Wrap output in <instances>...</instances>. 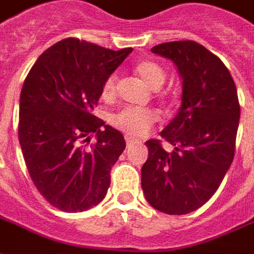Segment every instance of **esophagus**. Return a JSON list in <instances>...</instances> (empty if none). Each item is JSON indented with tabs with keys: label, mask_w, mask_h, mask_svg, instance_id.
Returning a JSON list of instances; mask_svg holds the SVG:
<instances>
[{
	"label": "esophagus",
	"mask_w": 254,
	"mask_h": 254,
	"mask_svg": "<svg viewBox=\"0 0 254 254\" xmlns=\"http://www.w3.org/2000/svg\"><path fill=\"white\" fill-rule=\"evenodd\" d=\"M125 140H127V147H132V145H134V144H138V141H136V140H133V138H130L129 136H127L125 137Z\"/></svg>",
	"instance_id": "esophagus-1"
}]
</instances>
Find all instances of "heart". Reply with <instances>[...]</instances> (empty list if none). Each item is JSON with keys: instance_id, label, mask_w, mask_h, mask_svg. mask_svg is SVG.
Segmentation results:
<instances>
[{"instance_id": "obj_1", "label": "heart", "mask_w": 254, "mask_h": 254, "mask_svg": "<svg viewBox=\"0 0 254 254\" xmlns=\"http://www.w3.org/2000/svg\"><path fill=\"white\" fill-rule=\"evenodd\" d=\"M134 70L144 83L151 88L159 89L166 80L163 67L154 61H140ZM116 95V76L111 74L102 85V98L110 100ZM158 121V113L148 107H124L111 116V125L120 129L127 136L140 138L145 136Z\"/></svg>"}]
</instances>
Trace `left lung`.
<instances>
[{
  "mask_svg": "<svg viewBox=\"0 0 254 254\" xmlns=\"http://www.w3.org/2000/svg\"><path fill=\"white\" fill-rule=\"evenodd\" d=\"M151 52L176 64L182 98L177 116L160 132L173 151L156 138L145 143L141 188L155 209L185 215L213 196L233 163L240 102L229 69L197 42H167Z\"/></svg>",
  "mask_w": 254,
  "mask_h": 254,
  "instance_id": "left-lung-1",
  "label": "left lung"
}]
</instances>
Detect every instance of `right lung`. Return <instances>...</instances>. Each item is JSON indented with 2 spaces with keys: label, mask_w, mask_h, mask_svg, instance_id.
I'll use <instances>...</instances> for the list:
<instances>
[{
  "label": "right lung",
  "mask_w": 254,
  "mask_h": 254,
  "mask_svg": "<svg viewBox=\"0 0 254 254\" xmlns=\"http://www.w3.org/2000/svg\"><path fill=\"white\" fill-rule=\"evenodd\" d=\"M76 38L49 47L21 88L19 141L42 196L65 212L98 205L110 171L127 147L124 136L94 116L106 78L132 53ZM95 143L88 146L90 136Z\"/></svg>",
  "instance_id": "right-lung-1"
}]
</instances>
